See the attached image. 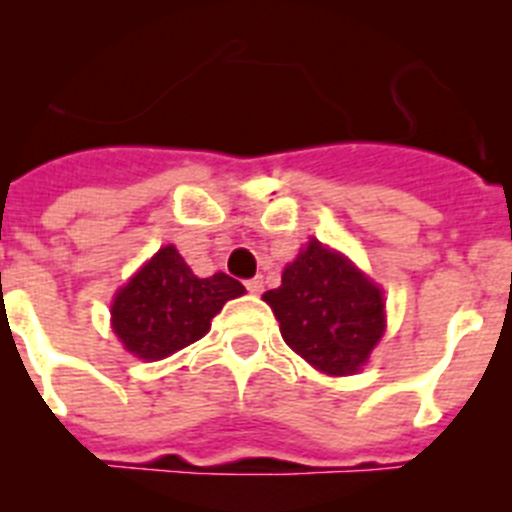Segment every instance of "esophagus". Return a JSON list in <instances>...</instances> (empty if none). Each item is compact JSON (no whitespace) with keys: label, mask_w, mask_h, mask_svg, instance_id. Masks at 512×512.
<instances>
[{"label":"esophagus","mask_w":512,"mask_h":512,"mask_svg":"<svg viewBox=\"0 0 512 512\" xmlns=\"http://www.w3.org/2000/svg\"><path fill=\"white\" fill-rule=\"evenodd\" d=\"M246 289H248V292H251V295H261V292H264V279H261V277L248 279Z\"/></svg>","instance_id":"obj_1"}]
</instances>
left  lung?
<instances>
[{
    "label": "left lung",
    "mask_w": 512,
    "mask_h": 512,
    "mask_svg": "<svg viewBox=\"0 0 512 512\" xmlns=\"http://www.w3.org/2000/svg\"><path fill=\"white\" fill-rule=\"evenodd\" d=\"M287 346L330 377H348L366 364L384 336L382 289L346 256L312 238L282 284L264 295Z\"/></svg>",
    "instance_id": "8db88e82"
}]
</instances>
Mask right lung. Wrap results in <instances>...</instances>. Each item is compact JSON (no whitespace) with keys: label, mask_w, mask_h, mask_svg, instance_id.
<instances>
[{"label":"right lung","mask_w":512,"mask_h":512,"mask_svg":"<svg viewBox=\"0 0 512 512\" xmlns=\"http://www.w3.org/2000/svg\"><path fill=\"white\" fill-rule=\"evenodd\" d=\"M243 292L223 271L200 279L174 246H164L115 295L112 330L138 359H166L200 341L225 302Z\"/></svg>","instance_id":"right-lung-1"}]
</instances>
